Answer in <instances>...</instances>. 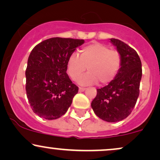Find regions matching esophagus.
<instances>
[{
  "label": "esophagus",
  "instance_id": "obj_1",
  "mask_svg": "<svg viewBox=\"0 0 160 160\" xmlns=\"http://www.w3.org/2000/svg\"><path fill=\"white\" fill-rule=\"evenodd\" d=\"M86 90V88H83V87H79V92H84Z\"/></svg>",
  "mask_w": 160,
  "mask_h": 160
}]
</instances>
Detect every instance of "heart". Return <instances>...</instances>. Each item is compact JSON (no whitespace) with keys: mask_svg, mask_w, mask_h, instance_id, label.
I'll return each instance as SVG.
<instances>
[{"mask_svg":"<svg viewBox=\"0 0 160 160\" xmlns=\"http://www.w3.org/2000/svg\"><path fill=\"white\" fill-rule=\"evenodd\" d=\"M80 57L73 53L67 62V70L73 80L86 72H88L78 80L80 85H92L99 82L107 85L115 80L122 66V56L116 50L99 42H93L80 50Z\"/></svg>","mask_w":160,"mask_h":160,"instance_id":"obj_1","label":"heart"}]
</instances>
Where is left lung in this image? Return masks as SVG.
<instances>
[{
	"label": "left lung",
	"mask_w": 160,
	"mask_h": 160,
	"mask_svg": "<svg viewBox=\"0 0 160 160\" xmlns=\"http://www.w3.org/2000/svg\"><path fill=\"white\" fill-rule=\"evenodd\" d=\"M122 56V66L114 80L97 89L92 108L98 117L108 122L126 118L135 107L139 95L142 62L138 53L126 43L110 38Z\"/></svg>",
	"instance_id": "8db88e82"
}]
</instances>
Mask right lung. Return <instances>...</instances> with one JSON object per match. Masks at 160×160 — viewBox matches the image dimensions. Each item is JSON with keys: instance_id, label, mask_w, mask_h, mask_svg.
<instances>
[{"instance_id": "right-lung-1", "label": "right lung", "mask_w": 160, "mask_h": 160, "mask_svg": "<svg viewBox=\"0 0 160 160\" xmlns=\"http://www.w3.org/2000/svg\"><path fill=\"white\" fill-rule=\"evenodd\" d=\"M83 39L51 38L32 50L28 60L26 92L34 113L48 120L68 110L78 87L67 74V62Z\"/></svg>"}]
</instances>
